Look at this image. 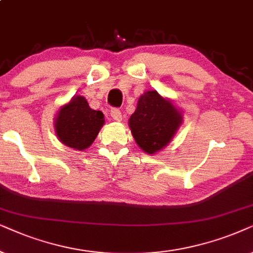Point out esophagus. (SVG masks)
<instances>
[{"label":"esophagus","instance_id":"obj_1","mask_svg":"<svg viewBox=\"0 0 253 253\" xmlns=\"http://www.w3.org/2000/svg\"><path fill=\"white\" fill-rule=\"evenodd\" d=\"M110 116L114 121H121L123 120V116H121V112L118 109H112L110 111Z\"/></svg>","mask_w":253,"mask_h":253}]
</instances>
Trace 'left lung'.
Here are the masks:
<instances>
[{
	"label": "left lung",
	"instance_id": "8db88e82",
	"mask_svg": "<svg viewBox=\"0 0 253 253\" xmlns=\"http://www.w3.org/2000/svg\"><path fill=\"white\" fill-rule=\"evenodd\" d=\"M183 124V111L156 90L146 91L137 100L128 120L130 133L144 153L154 155L172 141Z\"/></svg>",
	"mask_w": 253,
	"mask_h": 253
}]
</instances>
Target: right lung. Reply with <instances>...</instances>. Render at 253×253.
I'll use <instances>...</instances> for the list:
<instances>
[{
    "label": "right lung",
    "mask_w": 253,
    "mask_h": 253,
    "mask_svg": "<svg viewBox=\"0 0 253 253\" xmlns=\"http://www.w3.org/2000/svg\"><path fill=\"white\" fill-rule=\"evenodd\" d=\"M104 123V114L92 110L87 100L79 95L60 107L54 119V129L60 142L82 151L91 146Z\"/></svg>",
    "instance_id": "obj_1"
}]
</instances>
